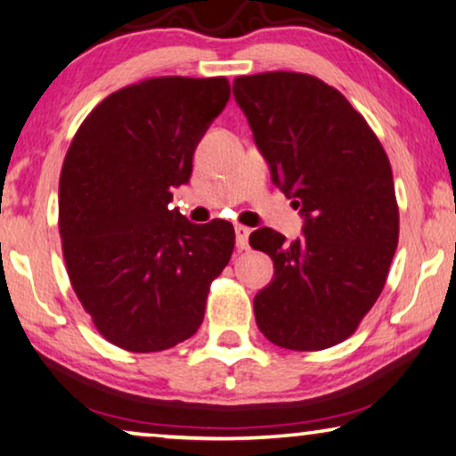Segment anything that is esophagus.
Instances as JSON below:
<instances>
[{
  "label": "esophagus",
  "instance_id": "34e87169",
  "mask_svg": "<svg viewBox=\"0 0 456 456\" xmlns=\"http://www.w3.org/2000/svg\"><path fill=\"white\" fill-rule=\"evenodd\" d=\"M249 233H251L249 227H245V225L235 227V243H237V249H240V251H245L249 248V243H248Z\"/></svg>",
  "mask_w": 456,
  "mask_h": 456
}]
</instances>
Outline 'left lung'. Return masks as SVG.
Here are the masks:
<instances>
[{
    "label": "left lung",
    "mask_w": 456,
    "mask_h": 456,
    "mask_svg": "<svg viewBox=\"0 0 456 456\" xmlns=\"http://www.w3.org/2000/svg\"><path fill=\"white\" fill-rule=\"evenodd\" d=\"M233 97L272 183L305 219L292 243L270 227L249 235L273 262V280L254 298L256 322L284 349H329L384 290L400 231L392 166L363 115L321 78L237 77Z\"/></svg>",
    "instance_id": "8db88e82"
}]
</instances>
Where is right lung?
<instances>
[{"instance_id": "right-lung-1", "label": "right lung", "mask_w": 456, "mask_h": 456, "mask_svg": "<svg viewBox=\"0 0 456 456\" xmlns=\"http://www.w3.org/2000/svg\"><path fill=\"white\" fill-rule=\"evenodd\" d=\"M229 95L225 77L129 85L86 115L64 158L59 225L70 284L121 349L156 353L191 338L233 254L229 221L194 225L170 208Z\"/></svg>"}]
</instances>
